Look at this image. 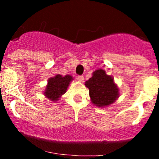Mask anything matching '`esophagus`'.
<instances>
[{
	"label": "esophagus",
	"instance_id": "esophagus-1",
	"mask_svg": "<svg viewBox=\"0 0 159 159\" xmlns=\"http://www.w3.org/2000/svg\"><path fill=\"white\" fill-rule=\"evenodd\" d=\"M77 80H78L80 82H84V76H83V75H78V76H77Z\"/></svg>",
	"mask_w": 159,
	"mask_h": 159
}]
</instances>
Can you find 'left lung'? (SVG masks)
Masks as SVG:
<instances>
[{
    "instance_id": "obj_1",
    "label": "left lung",
    "mask_w": 159,
    "mask_h": 159,
    "mask_svg": "<svg viewBox=\"0 0 159 159\" xmlns=\"http://www.w3.org/2000/svg\"><path fill=\"white\" fill-rule=\"evenodd\" d=\"M85 85L89 89V95L95 106H108L119 97V89L112 77L102 69L96 70Z\"/></svg>"
}]
</instances>
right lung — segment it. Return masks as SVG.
<instances>
[{
    "mask_svg": "<svg viewBox=\"0 0 159 159\" xmlns=\"http://www.w3.org/2000/svg\"><path fill=\"white\" fill-rule=\"evenodd\" d=\"M71 80L72 77L68 75L65 76L57 75L54 78L49 79L44 95L52 101H57L60 95L65 93Z\"/></svg>",
    "mask_w": 159,
    "mask_h": 159,
    "instance_id": "obj_1",
    "label": "right lung"
}]
</instances>
